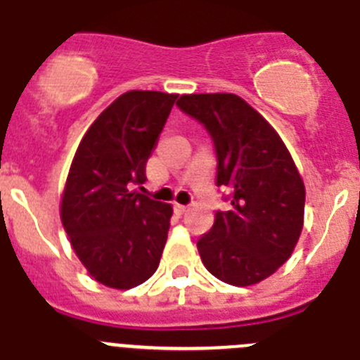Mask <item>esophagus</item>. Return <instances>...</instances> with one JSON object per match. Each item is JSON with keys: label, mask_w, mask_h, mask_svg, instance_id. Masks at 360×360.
I'll use <instances>...</instances> for the list:
<instances>
[{"label": "esophagus", "mask_w": 360, "mask_h": 360, "mask_svg": "<svg viewBox=\"0 0 360 360\" xmlns=\"http://www.w3.org/2000/svg\"><path fill=\"white\" fill-rule=\"evenodd\" d=\"M174 211H176L178 214H186V212L189 211V207H187V205H182V203H176V205H174Z\"/></svg>", "instance_id": "obj_1"}]
</instances>
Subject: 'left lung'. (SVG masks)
I'll return each instance as SVG.
<instances>
[{
    "label": "left lung",
    "mask_w": 360,
    "mask_h": 360,
    "mask_svg": "<svg viewBox=\"0 0 360 360\" xmlns=\"http://www.w3.org/2000/svg\"><path fill=\"white\" fill-rule=\"evenodd\" d=\"M176 106L211 135L231 211H216L198 240L205 269L219 281L249 287L290 257L304 216V184L287 146L252 106L234 94L182 95Z\"/></svg>",
    "instance_id": "8db88e82"
}]
</instances>
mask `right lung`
I'll return each mask as SVG.
<instances>
[{"mask_svg":"<svg viewBox=\"0 0 360 360\" xmlns=\"http://www.w3.org/2000/svg\"><path fill=\"white\" fill-rule=\"evenodd\" d=\"M178 95L133 90L120 95L82 136L61 198V221L95 281L128 290L155 274L173 207L133 186Z\"/></svg>","mask_w":360,"mask_h":360,"instance_id":"add662e5","label":"right lung"}]
</instances>
